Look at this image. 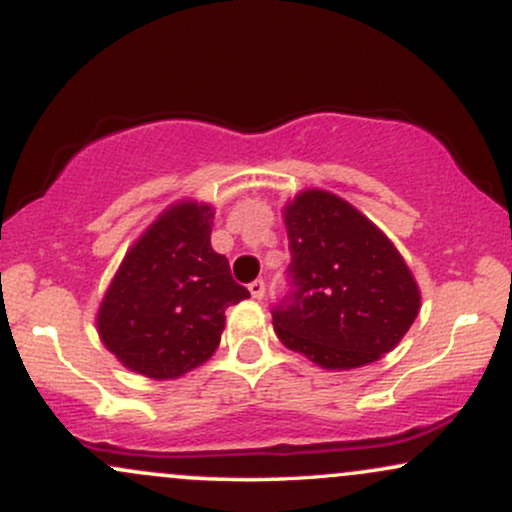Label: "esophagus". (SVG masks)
I'll return each mask as SVG.
<instances>
[{
  "instance_id": "obj_1",
  "label": "esophagus",
  "mask_w": 512,
  "mask_h": 512,
  "mask_svg": "<svg viewBox=\"0 0 512 512\" xmlns=\"http://www.w3.org/2000/svg\"><path fill=\"white\" fill-rule=\"evenodd\" d=\"M248 289H250V296H252V298H257V301H262V298H264V281H262V279L250 281Z\"/></svg>"
}]
</instances>
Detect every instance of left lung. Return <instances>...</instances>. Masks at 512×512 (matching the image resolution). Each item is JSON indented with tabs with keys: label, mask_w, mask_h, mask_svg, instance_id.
I'll return each instance as SVG.
<instances>
[{
	"label": "left lung",
	"mask_w": 512,
	"mask_h": 512,
	"mask_svg": "<svg viewBox=\"0 0 512 512\" xmlns=\"http://www.w3.org/2000/svg\"><path fill=\"white\" fill-rule=\"evenodd\" d=\"M291 262L272 305L276 337L330 370L392 351L419 315V286L395 245L361 211L322 190L284 209Z\"/></svg>",
	"instance_id": "left-lung-1"
}]
</instances>
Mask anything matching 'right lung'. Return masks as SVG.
<instances>
[{
    "label": "right lung",
    "instance_id": "right-lung-1",
    "mask_svg": "<svg viewBox=\"0 0 512 512\" xmlns=\"http://www.w3.org/2000/svg\"><path fill=\"white\" fill-rule=\"evenodd\" d=\"M211 219L207 204L168 209L117 269L98 332L134 373L170 380L202 366L221 342L228 305L250 298L211 250Z\"/></svg>",
    "mask_w": 512,
    "mask_h": 512
}]
</instances>
